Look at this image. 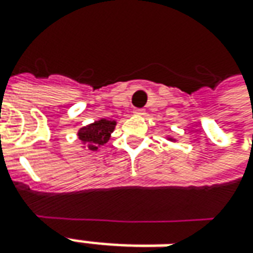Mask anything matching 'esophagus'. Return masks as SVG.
<instances>
[{"mask_svg":"<svg viewBox=\"0 0 253 253\" xmlns=\"http://www.w3.org/2000/svg\"><path fill=\"white\" fill-rule=\"evenodd\" d=\"M134 113L138 115V116H142V115H145V111L144 109H134Z\"/></svg>","mask_w":253,"mask_h":253,"instance_id":"1","label":"esophagus"}]
</instances>
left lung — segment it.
<instances>
[{"instance_id": "obj_1", "label": "left lung", "mask_w": 253, "mask_h": 253, "mask_svg": "<svg viewBox=\"0 0 253 253\" xmlns=\"http://www.w3.org/2000/svg\"><path fill=\"white\" fill-rule=\"evenodd\" d=\"M166 140L171 141V142H176V138H173V137H170V135H166Z\"/></svg>"}]
</instances>
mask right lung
Returning a JSON list of instances; mask_svg holds the SVG:
<instances>
[{"label":"right lung","instance_id":"add662e5","mask_svg":"<svg viewBox=\"0 0 253 253\" xmlns=\"http://www.w3.org/2000/svg\"><path fill=\"white\" fill-rule=\"evenodd\" d=\"M118 125L116 120L112 119H101L95 120L94 123H90L87 126L79 128L77 137L82 144V148H85L87 151H98L104 144H106L111 134L113 133L115 127Z\"/></svg>","mask_w":253,"mask_h":253}]
</instances>
